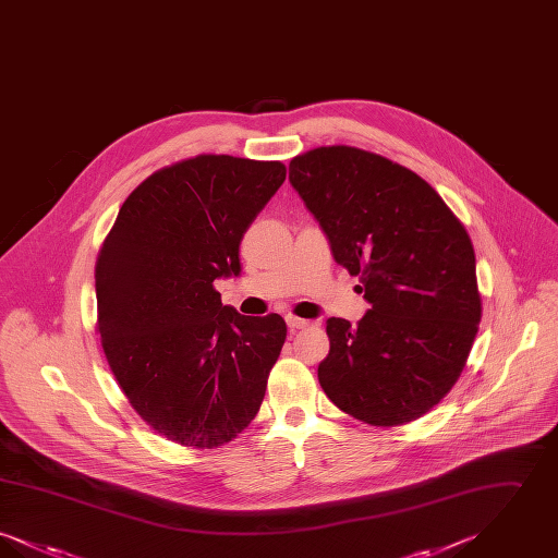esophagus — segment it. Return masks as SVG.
<instances>
[{"label": "esophagus", "instance_id": "obj_1", "mask_svg": "<svg viewBox=\"0 0 558 558\" xmlns=\"http://www.w3.org/2000/svg\"><path fill=\"white\" fill-rule=\"evenodd\" d=\"M287 324L291 330H299V328H307L312 322L310 319L296 318V316H287Z\"/></svg>", "mask_w": 558, "mask_h": 558}]
</instances>
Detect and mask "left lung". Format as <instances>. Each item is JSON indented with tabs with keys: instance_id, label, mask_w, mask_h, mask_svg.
<instances>
[{
	"instance_id": "left-lung-1",
	"label": "left lung",
	"mask_w": 558,
	"mask_h": 558,
	"mask_svg": "<svg viewBox=\"0 0 558 558\" xmlns=\"http://www.w3.org/2000/svg\"><path fill=\"white\" fill-rule=\"evenodd\" d=\"M289 180L371 303L357 326L326 319L324 393L368 425L421 418L453 387L477 337L481 296L464 226L414 171L360 148L299 155Z\"/></svg>"
}]
</instances>
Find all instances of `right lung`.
Masks as SVG:
<instances>
[{"label": "right lung", "mask_w": 558, "mask_h": 558, "mask_svg": "<svg viewBox=\"0 0 558 558\" xmlns=\"http://www.w3.org/2000/svg\"><path fill=\"white\" fill-rule=\"evenodd\" d=\"M284 180L278 160L175 162L133 190L100 248L108 366L142 421L180 446L232 441L266 396L287 324L242 316L213 282L240 276V240Z\"/></svg>", "instance_id": "obj_1"}]
</instances>
